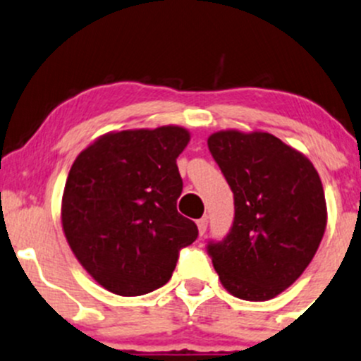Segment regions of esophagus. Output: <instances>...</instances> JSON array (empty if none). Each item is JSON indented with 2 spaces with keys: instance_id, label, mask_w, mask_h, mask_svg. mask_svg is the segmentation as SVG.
<instances>
[{
  "instance_id": "1",
  "label": "esophagus",
  "mask_w": 361,
  "mask_h": 361,
  "mask_svg": "<svg viewBox=\"0 0 361 361\" xmlns=\"http://www.w3.org/2000/svg\"><path fill=\"white\" fill-rule=\"evenodd\" d=\"M197 226H199V233L200 235L206 233V230H207V218H206V216H204V218H200L199 221H197Z\"/></svg>"
}]
</instances>
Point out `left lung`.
<instances>
[{"label": "left lung", "mask_w": 361, "mask_h": 361, "mask_svg": "<svg viewBox=\"0 0 361 361\" xmlns=\"http://www.w3.org/2000/svg\"><path fill=\"white\" fill-rule=\"evenodd\" d=\"M207 145L235 199L230 233L207 245L212 267L231 295L268 301L302 275L324 238L320 176L305 154L267 131H216Z\"/></svg>", "instance_id": "1"}]
</instances>
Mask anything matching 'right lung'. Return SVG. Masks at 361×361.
I'll use <instances>...</instances> for the list:
<instances>
[{"instance_id": "add662e5", "label": "right lung", "mask_w": 361, "mask_h": 361, "mask_svg": "<svg viewBox=\"0 0 361 361\" xmlns=\"http://www.w3.org/2000/svg\"><path fill=\"white\" fill-rule=\"evenodd\" d=\"M181 126L111 131L75 157L62 195V228L81 267L104 289L142 295L173 275L178 252L199 235L181 216L176 159Z\"/></svg>"}]
</instances>
